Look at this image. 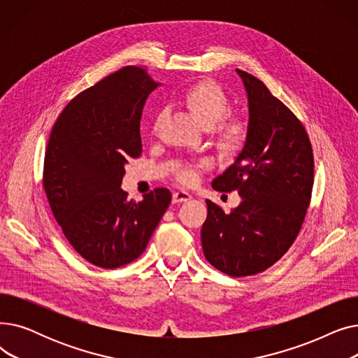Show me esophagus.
Masks as SVG:
<instances>
[{
	"instance_id": "34e87169",
	"label": "esophagus",
	"mask_w": 358,
	"mask_h": 358,
	"mask_svg": "<svg viewBox=\"0 0 358 358\" xmlns=\"http://www.w3.org/2000/svg\"><path fill=\"white\" fill-rule=\"evenodd\" d=\"M192 200V194L189 192L178 190L173 194V203H182V201H189Z\"/></svg>"
}]
</instances>
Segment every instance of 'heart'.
Here are the masks:
<instances>
[{"instance_id":"obj_1","label":"heart","mask_w":358,"mask_h":358,"mask_svg":"<svg viewBox=\"0 0 358 358\" xmlns=\"http://www.w3.org/2000/svg\"><path fill=\"white\" fill-rule=\"evenodd\" d=\"M180 103L192 113V116L204 127H210L212 138L223 154H236L243 148L248 138V126L241 117L228 115L229 99L223 88L213 81H199L187 87L180 94ZM161 115L154 120L157 131ZM208 165V161L185 165L177 171V178L184 184H192L199 168Z\"/></svg>"}]
</instances>
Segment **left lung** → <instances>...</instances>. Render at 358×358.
Segmentation results:
<instances>
[{"label": "left lung", "mask_w": 358, "mask_h": 358, "mask_svg": "<svg viewBox=\"0 0 358 358\" xmlns=\"http://www.w3.org/2000/svg\"><path fill=\"white\" fill-rule=\"evenodd\" d=\"M236 72L248 96V138L212 187L217 192L238 190L241 203L224 213L206 200L201 247L215 268L245 277L271 267L297 238L312 196L313 152L292 110L254 75Z\"/></svg>", "instance_id": "left-lung-1"}]
</instances>
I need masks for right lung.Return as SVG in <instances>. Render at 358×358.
Segmentation results:
<instances>
[{
	"instance_id": "1",
	"label": "right lung",
	"mask_w": 358,
	"mask_h": 358,
	"mask_svg": "<svg viewBox=\"0 0 358 358\" xmlns=\"http://www.w3.org/2000/svg\"><path fill=\"white\" fill-rule=\"evenodd\" d=\"M158 85L143 68L116 71L69 101L48 142L52 213L72 248L101 268L136 259L171 203L164 187L138 203L120 189L124 165L142 154V110Z\"/></svg>"
}]
</instances>
